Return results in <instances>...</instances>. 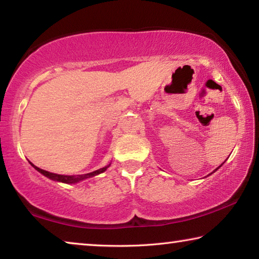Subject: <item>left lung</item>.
<instances>
[{"label":"left lung","mask_w":259,"mask_h":259,"mask_svg":"<svg viewBox=\"0 0 259 259\" xmlns=\"http://www.w3.org/2000/svg\"><path fill=\"white\" fill-rule=\"evenodd\" d=\"M222 165H223V164H221V165H219V166H218V168H217V169H216V170H218V169H219V168H221V166H222ZM216 170H214V171H216ZM214 171H213V172H214ZM211 174H212V172H211ZM211 174H210V175H211Z\"/></svg>","instance_id":"8db88e82"}]
</instances>
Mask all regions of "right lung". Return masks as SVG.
<instances>
[{
	"mask_svg": "<svg viewBox=\"0 0 259 259\" xmlns=\"http://www.w3.org/2000/svg\"><path fill=\"white\" fill-rule=\"evenodd\" d=\"M30 164H32L35 169L37 170L38 172L45 175L46 177L52 179V181H56V182H60V183H65V184H74V183H78L80 181H83V179H87V178H90V177H94V176H97V175L104 172L105 170H106L109 165L108 164L106 166H104V168H100L98 170H96V171L93 172H89V174H84V175H77V176H65V175H57V174H52L47 171V170H43L40 169L38 166H35L32 162H29Z\"/></svg>",
	"mask_w": 259,
	"mask_h": 259,
	"instance_id": "right-lung-1",
	"label": "right lung"
}]
</instances>
